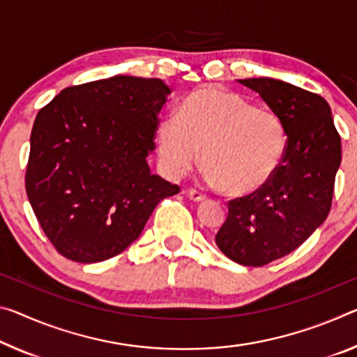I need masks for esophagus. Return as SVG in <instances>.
<instances>
[{"mask_svg":"<svg viewBox=\"0 0 357 357\" xmlns=\"http://www.w3.org/2000/svg\"><path fill=\"white\" fill-rule=\"evenodd\" d=\"M188 197H189V199H190L192 202H197V203L205 200V195H202L199 190H194V189L188 192Z\"/></svg>","mask_w":357,"mask_h":357,"instance_id":"34e87169","label":"esophagus"}]
</instances>
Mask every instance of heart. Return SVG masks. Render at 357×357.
I'll return each instance as SVG.
<instances>
[{
  "label": "heart",
  "mask_w": 357,
  "mask_h": 357,
  "mask_svg": "<svg viewBox=\"0 0 357 357\" xmlns=\"http://www.w3.org/2000/svg\"><path fill=\"white\" fill-rule=\"evenodd\" d=\"M158 162L167 176L190 173L203 149L205 179L214 189L248 197L264 189L278 172L287 149L284 122L230 90L205 87L184 100L179 116L157 127Z\"/></svg>",
  "instance_id": "obj_1"
}]
</instances>
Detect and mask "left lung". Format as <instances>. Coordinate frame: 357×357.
I'll return each instance as SVG.
<instances>
[{
	"instance_id": "obj_1",
	"label": "left lung",
	"mask_w": 357,
	"mask_h": 357,
	"mask_svg": "<svg viewBox=\"0 0 357 357\" xmlns=\"http://www.w3.org/2000/svg\"><path fill=\"white\" fill-rule=\"evenodd\" d=\"M260 95L284 122L287 149L270 183L229 203L216 235L225 256L246 267H262L297 250L331 211L342 143L332 111L319 95L271 77L238 79Z\"/></svg>"
}]
</instances>
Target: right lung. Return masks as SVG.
Listing matches in <instances>:
<instances>
[{
  "mask_svg": "<svg viewBox=\"0 0 357 357\" xmlns=\"http://www.w3.org/2000/svg\"><path fill=\"white\" fill-rule=\"evenodd\" d=\"M169 93L162 79L112 76L63 89L38 112L25 188L61 256L81 264L117 256L179 192L148 163Z\"/></svg>",
  "mask_w": 357,
  "mask_h": 357,
  "instance_id": "obj_1",
  "label": "right lung"
}]
</instances>
